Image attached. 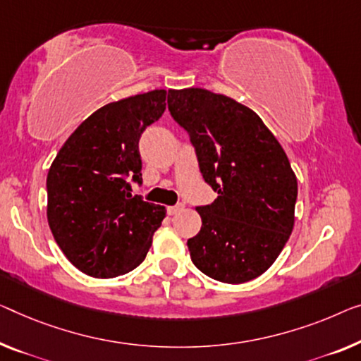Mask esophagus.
I'll return each instance as SVG.
<instances>
[{
	"mask_svg": "<svg viewBox=\"0 0 361 361\" xmlns=\"http://www.w3.org/2000/svg\"><path fill=\"white\" fill-rule=\"evenodd\" d=\"M185 209V204H176V206H170L169 209H166V212H169V215H175L176 212H180Z\"/></svg>",
	"mask_w": 361,
	"mask_h": 361,
	"instance_id": "obj_1",
	"label": "esophagus"
}]
</instances>
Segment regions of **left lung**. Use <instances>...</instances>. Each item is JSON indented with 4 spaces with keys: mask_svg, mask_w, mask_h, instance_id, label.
I'll return each instance as SVG.
<instances>
[{
    "mask_svg": "<svg viewBox=\"0 0 361 361\" xmlns=\"http://www.w3.org/2000/svg\"><path fill=\"white\" fill-rule=\"evenodd\" d=\"M169 110L219 195L196 207L202 227L188 240L192 264L225 283L259 277L293 230L298 185L287 154L255 111L227 95L170 89Z\"/></svg>",
    "mask_w": 361,
    "mask_h": 361,
    "instance_id": "obj_1",
    "label": "left lung"
}]
</instances>
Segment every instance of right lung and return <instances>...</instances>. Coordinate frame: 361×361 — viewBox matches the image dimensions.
Segmentation results:
<instances>
[{"label": "right lung", "mask_w": 361, "mask_h": 361, "mask_svg": "<svg viewBox=\"0 0 361 361\" xmlns=\"http://www.w3.org/2000/svg\"><path fill=\"white\" fill-rule=\"evenodd\" d=\"M166 90L111 102L58 150L47 176V219L64 256L95 279L123 276L146 259L165 207L131 195L142 181L139 137L164 115Z\"/></svg>", "instance_id": "right-lung-1"}]
</instances>
